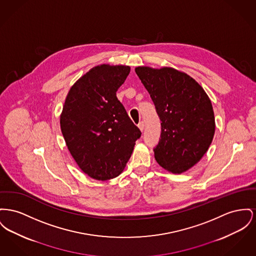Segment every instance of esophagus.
<instances>
[{
    "label": "esophagus",
    "instance_id": "1",
    "mask_svg": "<svg viewBox=\"0 0 256 256\" xmlns=\"http://www.w3.org/2000/svg\"><path fill=\"white\" fill-rule=\"evenodd\" d=\"M144 126H144V122H139V124H138V128H139V130H140V132H143V130H144Z\"/></svg>",
    "mask_w": 256,
    "mask_h": 256
}]
</instances>
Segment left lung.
Listing matches in <instances>:
<instances>
[{
    "label": "left lung",
    "instance_id": "obj_1",
    "mask_svg": "<svg viewBox=\"0 0 256 256\" xmlns=\"http://www.w3.org/2000/svg\"><path fill=\"white\" fill-rule=\"evenodd\" d=\"M136 72L162 120L154 158L166 171L182 174L196 166L212 141L216 122L210 98L192 76L176 68L142 66Z\"/></svg>",
    "mask_w": 256,
    "mask_h": 256
}]
</instances>
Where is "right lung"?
<instances>
[{
	"label": "right lung",
	"mask_w": 256,
	"mask_h": 256,
	"mask_svg": "<svg viewBox=\"0 0 256 256\" xmlns=\"http://www.w3.org/2000/svg\"><path fill=\"white\" fill-rule=\"evenodd\" d=\"M130 72L122 64L94 66L70 87L62 106L60 126L66 147L94 180L119 176L141 136L116 96Z\"/></svg>",
	"instance_id": "1"
}]
</instances>
